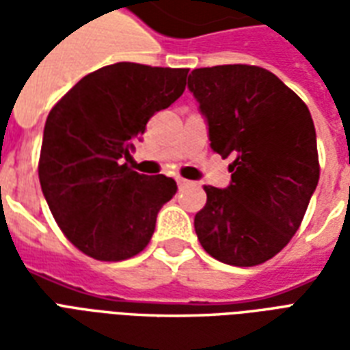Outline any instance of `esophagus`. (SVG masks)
Masks as SVG:
<instances>
[{"label":"esophagus","instance_id":"esophagus-1","mask_svg":"<svg viewBox=\"0 0 350 350\" xmlns=\"http://www.w3.org/2000/svg\"><path fill=\"white\" fill-rule=\"evenodd\" d=\"M176 182H178V187H187V185H191L189 180H185V178H176Z\"/></svg>","mask_w":350,"mask_h":350}]
</instances>
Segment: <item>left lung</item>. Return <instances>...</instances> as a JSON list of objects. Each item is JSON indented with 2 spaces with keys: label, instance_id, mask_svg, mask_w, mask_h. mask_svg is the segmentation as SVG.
Returning <instances> with one entry per match:
<instances>
[{
  "label": "left lung",
  "instance_id": "obj_1",
  "mask_svg": "<svg viewBox=\"0 0 350 350\" xmlns=\"http://www.w3.org/2000/svg\"><path fill=\"white\" fill-rule=\"evenodd\" d=\"M187 88L208 123L210 146L228 165L230 185H206L195 232L208 255L257 266L291 242L319 183L309 108L273 72L257 65L191 71Z\"/></svg>",
  "mask_w": 350,
  "mask_h": 350
}]
</instances>
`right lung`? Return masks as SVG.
<instances>
[{
    "mask_svg": "<svg viewBox=\"0 0 350 350\" xmlns=\"http://www.w3.org/2000/svg\"><path fill=\"white\" fill-rule=\"evenodd\" d=\"M189 69L122 64L90 72L50 110L39 182L57 227L97 260H125L152 240L157 213L174 197L172 178L127 163L146 123L185 90Z\"/></svg>",
    "mask_w": 350,
    "mask_h": 350,
    "instance_id": "add662e5",
    "label": "right lung"
}]
</instances>
